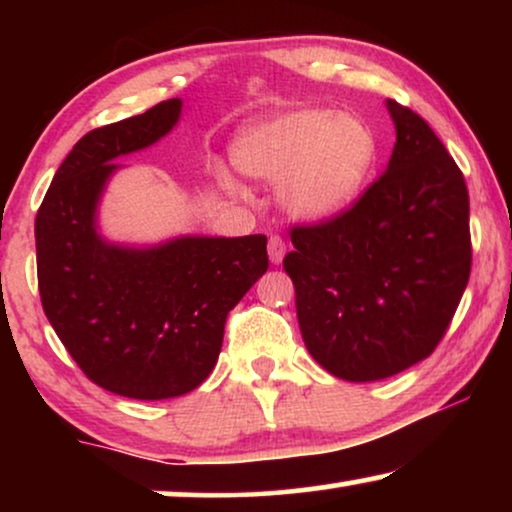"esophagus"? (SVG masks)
Here are the masks:
<instances>
[{"label": "esophagus", "instance_id": "34e87169", "mask_svg": "<svg viewBox=\"0 0 512 512\" xmlns=\"http://www.w3.org/2000/svg\"><path fill=\"white\" fill-rule=\"evenodd\" d=\"M268 254H270V263L272 265H279L284 261L286 256V242L282 240L279 235H270L268 240Z\"/></svg>", "mask_w": 512, "mask_h": 512}]
</instances>
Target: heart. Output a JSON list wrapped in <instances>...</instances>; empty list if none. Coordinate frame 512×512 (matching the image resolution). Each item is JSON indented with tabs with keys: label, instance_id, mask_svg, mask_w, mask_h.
<instances>
[{
	"label": "heart",
	"instance_id": "obj_1",
	"mask_svg": "<svg viewBox=\"0 0 512 512\" xmlns=\"http://www.w3.org/2000/svg\"><path fill=\"white\" fill-rule=\"evenodd\" d=\"M368 123L331 109H293L263 118L233 142V163L258 181H282V202L307 221L340 214L359 198L377 163ZM226 186L233 191L228 179Z\"/></svg>",
	"mask_w": 512,
	"mask_h": 512
}]
</instances>
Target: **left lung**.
I'll return each mask as SVG.
<instances>
[{"mask_svg":"<svg viewBox=\"0 0 512 512\" xmlns=\"http://www.w3.org/2000/svg\"><path fill=\"white\" fill-rule=\"evenodd\" d=\"M387 172L347 212L293 226L284 270L307 352L347 382L426 359L471 275L468 188L429 123L394 100Z\"/></svg>","mask_w":512,"mask_h":512,"instance_id":"left-lung-1","label":"left lung"}]
</instances>
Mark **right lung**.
<instances>
[{"instance_id":"1","label":"right lung","mask_w":512,"mask_h":512,"mask_svg":"<svg viewBox=\"0 0 512 512\" xmlns=\"http://www.w3.org/2000/svg\"><path fill=\"white\" fill-rule=\"evenodd\" d=\"M181 100L90 130L41 202V305L88 380L137 401L184 396L219 359L226 317L268 270V237H174L123 247L97 233V205L118 163L165 137Z\"/></svg>"}]
</instances>
